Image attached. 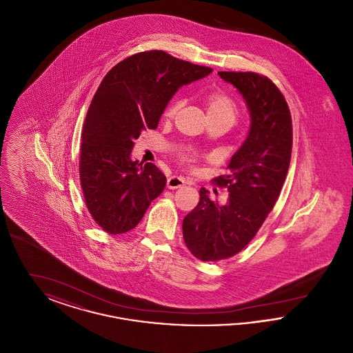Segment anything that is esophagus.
Returning a JSON list of instances; mask_svg holds the SVG:
<instances>
[{"mask_svg":"<svg viewBox=\"0 0 353 353\" xmlns=\"http://www.w3.org/2000/svg\"><path fill=\"white\" fill-rule=\"evenodd\" d=\"M184 184V179L179 177V176H172V177H169L168 181H167L168 189H177V188H181Z\"/></svg>","mask_w":353,"mask_h":353,"instance_id":"34e87169","label":"esophagus"}]
</instances>
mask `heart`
Instances as JSON below:
<instances>
[{
    "label": "heart",
    "instance_id": "1",
    "mask_svg": "<svg viewBox=\"0 0 353 353\" xmlns=\"http://www.w3.org/2000/svg\"><path fill=\"white\" fill-rule=\"evenodd\" d=\"M181 101H173L164 111V118L172 119L179 111ZM208 119H219L228 121L230 125L236 118V105L232 98L222 92H212L205 98ZM185 161H190L192 156H185Z\"/></svg>",
    "mask_w": 353,
    "mask_h": 353
}]
</instances>
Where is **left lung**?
Wrapping results in <instances>:
<instances>
[{
  "mask_svg": "<svg viewBox=\"0 0 353 353\" xmlns=\"http://www.w3.org/2000/svg\"><path fill=\"white\" fill-rule=\"evenodd\" d=\"M219 75L242 95L250 130L230 159L229 173L216 179L228 188V202L212 201L201 188L200 202L183 221L185 245L203 262L230 258L252 241L278 200L292 148L291 114L269 78L234 71Z\"/></svg>",
  "mask_w": 353,
  "mask_h": 353,
  "instance_id": "8db88e82",
  "label": "left lung"
}]
</instances>
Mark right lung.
Returning a JSON list of instances; mask_svg holds the SVG:
<instances>
[{"mask_svg":"<svg viewBox=\"0 0 353 353\" xmlns=\"http://www.w3.org/2000/svg\"><path fill=\"white\" fill-rule=\"evenodd\" d=\"M212 71L151 50L125 58L103 78L84 120L79 174L87 209L108 234L132 230L167 184L154 164L131 157L134 140L157 128L180 87Z\"/></svg>","mask_w":353,"mask_h":353,"instance_id":"1","label":"right lung"}]
</instances>
